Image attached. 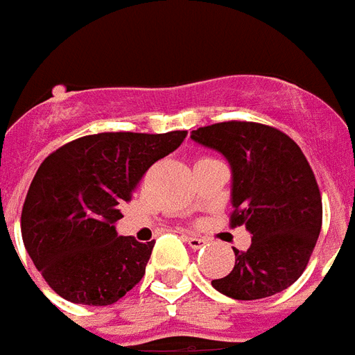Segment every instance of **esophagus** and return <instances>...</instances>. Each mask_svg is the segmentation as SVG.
I'll list each match as a JSON object with an SVG mask.
<instances>
[{"instance_id": "1", "label": "esophagus", "mask_w": 355, "mask_h": 355, "mask_svg": "<svg viewBox=\"0 0 355 355\" xmlns=\"http://www.w3.org/2000/svg\"><path fill=\"white\" fill-rule=\"evenodd\" d=\"M185 240H187V242H189V245H191L192 249H200V248H203V245H205V243H207L205 238L194 236V234H187Z\"/></svg>"}]
</instances>
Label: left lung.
Listing matches in <instances>:
<instances>
[{
    "label": "left lung",
    "mask_w": 355,
    "mask_h": 355,
    "mask_svg": "<svg viewBox=\"0 0 355 355\" xmlns=\"http://www.w3.org/2000/svg\"><path fill=\"white\" fill-rule=\"evenodd\" d=\"M191 139L229 161L231 227L251 232L248 251L234 249L232 271L212 286L236 300L290 288L308 266L322 225L321 192L299 144L273 126L245 121L203 126Z\"/></svg>",
    "instance_id": "left-lung-1"
}]
</instances>
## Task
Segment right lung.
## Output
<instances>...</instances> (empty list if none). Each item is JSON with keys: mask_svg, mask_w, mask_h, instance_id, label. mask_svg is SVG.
I'll return each instance as SVG.
<instances>
[{"mask_svg": "<svg viewBox=\"0 0 355 355\" xmlns=\"http://www.w3.org/2000/svg\"><path fill=\"white\" fill-rule=\"evenodd\" d=\"M187 132H107L75 139L45 157L21 211V236L45 282L69 302L107 306L128 293L154 240L119 236V205Z\"/></svg>", "mask_w": 355, "mask_h": 355, "instance_id": "obj_1", "label": "right lung"}]
</instances>
